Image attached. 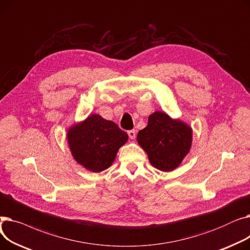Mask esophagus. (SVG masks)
I'll list each match as a JSON object with an SVG mask.
<instances>
[{"label": "esophagus", "instance_id": "34e87169", "mask_svg": "<svg viewBox=\"0 0 250 250\" xmlns=\"http://www.w3.org/2000/svg\"><path fill=\"white\" fill-rule=\"evenodd\" d=\"M127 135H128L129 139L135 140V139H136V130H135V129H130V130H127Z\"/></svg>", "mask_w": 250, "mask_h": 250}]
</instances>
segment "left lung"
<instances>
[{
	"instance_id": "8db88e82",
	"label": "left lung",
	"mask_w": 250,
	"mask_h": 250,
	"mask_svg": "<svg viewBox=\"0 0 250 250\" xmlns=\"http://www.w3.org/2000/svg\"><path fill=\"white\" fill-rule=\"evenodd\" d=\"M191 136L188 125L156 111L149 116L147 126L139 132L137 141L155 168L171 171L189 152Z\"/></svg>"
}]
</instances>
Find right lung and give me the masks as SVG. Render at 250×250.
I'll return each instance as SVG.
<instances>
[{"label": "right lung", "instance_id": "obj_1", "mask_svg": "<svg viewBox=\"0 0 250 250\" xmlns=\"http://www.w3.org/2000/svg\"><path fill=\"white\" fill-rule=\"evenodd\" d=\"M127 141V135L113 122L98 114L70 128L68 142L78 163L93 172L107 169L115 159L116 153Z\"/></svg>", "mask_w": 250, "mask_h": 250}]
</instances>
